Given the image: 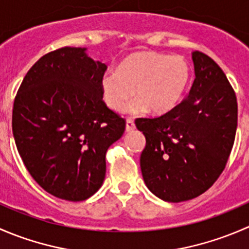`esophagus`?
I'll list each match as a JSON object with an SVG mask.
<instances>
[{
    "label": "esophagus",
    "mask_w": 249,
    "mask_h": 249,
    "mask_svg": "<svg viewBox=\"0 0 249 249\" xmlns=\"http://www.w3.org/2000/svg\"><path fill=\"white\" fill-rule=\"evenodd\" d=\"M132 130H135L134 119H131V118H127L126 119V131L130 132V131H132Z\"/></svg>",
    "instance_id": "34e87169"
}]
</instances>
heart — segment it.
Listing matches in <instances>:
<instances>
[{
    "label": "heart",
    "instance_id": "1",
    "mask_svg": "<svg viewBox=\"0 0 249 249\" xmlns=\"http://www.w3.org/2000/svg\"><path fill=\"white\" fill-rule=\"evenodd\" d=\"M190 79V67L183 56L160 53H140L125 60L118 70H108L101 78L107 106L123 112L135 90L139 99L130 106L132 113L150 108L164 114L177 106Z\"/></svg>",
    "mask_w": 249,
    "mask_h": 249
}]
</instances>
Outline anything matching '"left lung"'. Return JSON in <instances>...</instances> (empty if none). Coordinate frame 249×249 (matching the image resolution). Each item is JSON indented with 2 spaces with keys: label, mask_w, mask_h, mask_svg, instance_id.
Segmentation results:
<instances>
[{
  "label": "left lung",
  "mask_w": 249,
  "mask_h": 249,
  "mask_svg": "<svg viewBox=\"0 0 249 249\" xmlns=\"http://www.w3.org/2000/svg\"><path fill=\"white\" fill-rule=\"evenodd\" d=\"M195 79L189 94L170 112L139 118L145 136L141 171L148 189L164 201L192 200L224 171L237 127V100L213 59L193 53Z\"/></svg>",
  "instance_id": "obj_1"
}]
</instances>
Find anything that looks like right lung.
<instances>
[{"instance_id":"right-lung-1","label":"right lung","mask_w":249,"mask_h":249,"mask_svg":"<svg viewBox=\"0 0 249 249\" xmlns=\"http://www.w3.org/2000/svg\"><path fill=\"white\" fill-rule=\"evenodd\" d=\"M107 66L85 48L43 55L25 76L13 105L12 129L27 171L46 192L83 201L101 188L106 152L125 119L102 100Z\"/></svg>"}]
</instances>
